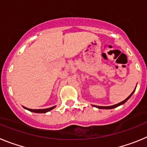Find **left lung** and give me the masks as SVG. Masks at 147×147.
<instances>
[{"label": "left lung", "instance_id": "left-lung-1", "mask_svg": "<svg viewBox=\"0 0 147 147\" xmlns=\"http://www.w3.org/2000/svg\"><path fill=\"white\" fill-rule=\"evenodd\" d=\"M135 90H136V89H135ZM135 90H133V92H132V93H131L130 95H129V96H128L127 98H126V99H124V101H122L121 102H120V103H119V104H116V105H112V106H107V107H103V106H96V105H93V106H94V107H97V108H98V109H113V108H115V107H119V106H120V105H123V104L125 103V102H127V100H128L129 98H130L131 96H132V95L133 94V93H134Z\"/></svg>", "mask_w": 147, "mask_h": 147}]
</instances>
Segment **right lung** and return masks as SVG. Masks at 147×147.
I'll return each mask as SVG.
<instances>
[{"instance_id": "1", "label": "right lung", "mask_w": 147, "mask_h": 147, "mask_svg": "<svg viewBox=\"0 0 147 147\" xmlns=\"http://www.w3.org/2000/svg\"><path fill=\"white\" fill-rule=\"evenodd\" d=\"M26 110H29L31 112H33V113H45L49 112L50 110H53L54 107H56V106H54V107H51L50 108H46V109H37V110H33V109H29V108H27V107H23Z\"/></svg>"}]
</instances>
